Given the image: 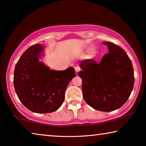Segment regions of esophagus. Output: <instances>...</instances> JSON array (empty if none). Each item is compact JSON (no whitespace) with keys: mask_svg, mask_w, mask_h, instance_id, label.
<instances>
[{"mask_svg":"<svg viewBox=\"0 0 146 146\" xmlns=\"http://www.w3.org/2000/svg\"><path fill=\"white\" fill-rule=\"evenodd\" d=\"M75 72L76 73H78V72H79V71H80V68L78 66H75Z\"/></svg>","mask_w":146,"mask_h":146,"instance_id":"esophagus-1","label":"esophagus"}]
</instances>
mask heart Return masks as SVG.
<instances>
[{
	"label": "heart",
	"instance_id": "obj_1",
	"mask_svg": "<svg viewBox=\"0 0 146 146\" xmlns=\"http://www.w3.org/2000/svg\"><path fill=\"white\" fill-rule=\"evenodd\" d=\"M91 53H93V50H92V51H91Z\"/></svg>",
	"mask_w": 146,
	"mask_h": 146
}]
</instances>
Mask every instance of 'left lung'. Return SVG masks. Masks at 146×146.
<instances>
[{"label":"left lung","mask_w":146,"mask_h":146,"mask_svg":"<svg viewBox=\"0 0 146 146\" xmlns=\"http://www.w3.org/2000/svg\"><path fill=\"white\" fill-rule=\"evenodd\" d=\"M109 53L99 64L93 59L80 62L84 99L91 107L110 112L126 102L134 86L135 77L131 60L119 46L104 42Z\"/></svg>","instance_id":"8db88e82"}]
</instances>
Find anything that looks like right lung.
<instances>
[{"label":"right lung","instance_id":"1","mask_svg":"<svg viewBox=\"0 0 146 146\" xmlns=\"http://www.w3.org/2000/svg\"><path fill=\"white\" fill-rule=\"evenodd\" d=\"M43 50L35 44L24 51L16 64L13 84L17 97L29 110L36 113L54 112L65 98L69 82L76 76L73 68L63 71L50 70L39 62Z\"/></svg>","mask_w":146,"mask_h":146}]
</instances>
